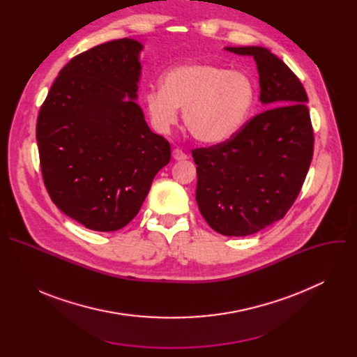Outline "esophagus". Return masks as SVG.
I'll list each match as a JSON object with an SVG mask.
<instances>
[{"label":"esophagus","instance_id":"34e87169","mask_svg":"<svg viewBox=\"0 0 357 357\" xmlns=\"http://www.w3.org/2000/svg\"><path fill=\"white\" fill-rule=\"evenodd\" d=\"M172 157H174V160H176V161H185V160L188 158V155L185 154V152H183L182 149H179V148H176V149L172 151Z\"/></svg>","mask_w":357,"mask_h":357}]
</instances>
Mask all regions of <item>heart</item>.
I'll use <instances>...</instances> for the list:
<instances>
[{"mask_svg": "<svg viewBox=\"0 0 357 357\" xmlns=\"http://www.w3.org/2000/svg\"><path fill=\"white\" fill-rule=\"evenodd\" d=\"M256 98V84L240 70L215 63H185L168 70L161 87L145 94L152 126L168 132L183 110V123L203 144H220L245 124Z\"/></svg>", "mask_w": 357, "mask_h": 357, "instance_id": "heart-1", "label": "heart"}]
</instances>
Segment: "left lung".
Masks as SVG:
<instances>
[{
    "mask_svg": "<svg viewBox=\"0 0 357 357\" xmlns=\"http://www.w3.org/2000/svg\"><path fill=\"white\" fill-rule=\"evenodd\" d=\"M252 56L260 101L268 109L230 139L192 149L196 202L208 225L223 236H248L282 219L307 178L314 154L308 96L294 72L267 47H226Z\"/></svg>",
    "mask_w": 357,
    "mask_h": 357,
    "instance_id": "1",
    "label": "left lung"
}]
</instances>
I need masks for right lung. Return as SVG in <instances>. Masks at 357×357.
Segmentation results:
<instances>
[{
	"instance_id": "obj_1",
	"label": "right lung",
	"mask_w": 357,
	"mask_h": 357,
	"mask_svg": "<svg viewBox=\"0 0 357 357\" xmlns=\"http://www.w3.org/2000/svg\"><path fill=\"white\" fill-rule=\"evenodd\" d=\"M141 50L138 40L123 38L75 56L38 114L46 190L65 215L90 230L127 226L171 160L169 142L149 130L135 103Z\"/></svg>"
}]
</instances>
